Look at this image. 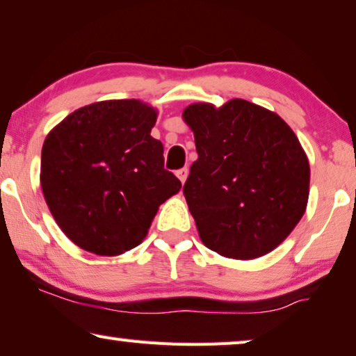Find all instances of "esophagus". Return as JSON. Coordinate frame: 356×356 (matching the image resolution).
Instances as JSON below:
<instances>
[{"instance_id": "esophagus-1", "label": "esophagus", "mask_w": 356, "mask_h": 356, "mask_svg": "<svg viewBox=\"0 0 356 356\" xmlns=\"http://www.w3.org/2000/svg\"><path fill=\"white\" fill-rule=\"evenodd\" d=\"M188 168H179V170L177 172V177L179 178V181H181L183 184H184V181H186V178H188Z\"/></svg>"}]
</instances>
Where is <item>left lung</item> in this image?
<instances>
[{
  "instance_id": "1",
  "label": "left lung",
  "mask_w": 356,
  "mask_h": 356,
  "mask_svg": "<svg viewBox=\"0 0 356 356\" xmlns=\"http://www.w3.org/2000/svg\"><path fill=\"white\" fill-rule=\"evenodd\" d=\"M199 154L183 193L207 248L234 259L264 256L302 218L310 167L280 116L242 98L183 111Z\"/></svg>"
}]
</instances>
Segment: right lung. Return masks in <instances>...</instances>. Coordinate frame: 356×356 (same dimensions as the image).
I'll use <instances>...</instances> for the list:
<instances>
[{
  "mask_svg": "<svg viewBox=\"0 0 356 356\" xmlns=\"http://www.w3.org/2000/svg\"><path fill=\"white\" fill-rule=\"evenodd\" d=\"M157 113L140 100L76 109L41 151V188L65 235L90 253L116 256L143 242L159 205L181 181L163 168L152 138Z\"/></svg>",
  "mask_w": 356,
  "mask_h": 356,
  "instance_id": "add662e5",
  "label": "right lung"
}]
</instances>
